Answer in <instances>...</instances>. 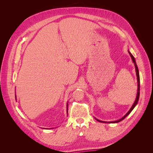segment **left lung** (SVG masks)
Segmentation results:
<instances>
[{
    "mask_svg": "<svg viewBox=\"0 0 153 153\" xmlns=\"http://www.w3.org/2000/svg\"><path fill=\"white\" fill-rule=\"evenodd\" d=\"M128 53H129V55H130L131 57V59L133 61V62L134 63V64H135V71H136V75H137V83H138V89H137V97H136V100L135 101V102H134V103L133 104L132 106L131 107V108L129 109V110L128 111V112L125 114L124 115V117H123L121 119H120L119 120H117V121H110V122H106V121H101V120H99L98 119H96V121H98V122H100V123H119L120 121H123V120L126 118L128 115L131 113V111L133 110V108L135 107V106L137 105L138 101V99H139V96H140V76H139V72H138V67H137V65L136 64V61H135V58H134V57L133 56V55L131 53V52H129V51L128 50Z\"/></svg>",
    "mask_w": 153,
    "mask_h": 153,
    "instance_id": "8db88e82",
    "label": "left lung"
}]
</instances>
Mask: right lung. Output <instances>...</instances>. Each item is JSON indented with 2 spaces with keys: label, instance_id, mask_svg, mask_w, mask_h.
Here are the masks:
<instances>
[{
  "label": "right lung",
  "instance_id": "1",
  "mask_svg": "<svg viewBox=\"0 0 153 153\" xmlns=\"http://www.w3.org/2000/svg\"><path fill=\"white\" fill-rule=\"evenodd\" d=\"M15 98H16V95H15ZM67 107H66V112H67V115H68V103H67Z\"/></svg>",
  "mask_w": 153,
  "mask_h": 153
}]
</instances>
